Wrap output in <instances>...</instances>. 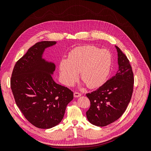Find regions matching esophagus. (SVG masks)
<instances>
[{"mask_svg":"<svg viewBox=\"0 0 151 151\" xmlns=\"http://www.w3.org/2000/svg\"><path fill=\"white\" fill-rule=\"evenodd\" d=\"M74 96L75 98H79L81 96V94L80 93H78V92H74Z\"/></svg>","mask_w":151,"mask_h":151,"instance_id":"1","label":"esophagus"}]
</instances>
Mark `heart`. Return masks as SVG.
<instances>
[{
  "instance_id": "b5f03b06",
  "label": "heart",
  "mask_w": 151,
  "mask_h": 151,
  "mask_svg": "<svg viewBox=\"0 0 151 151\" xmlns=\"http://www.w3.org/2000/svg\"><path fill=\"white\" fill-rule=\"evenodd\" d=\"M112 56L108 50L94 46L74 48L68 54V60H61L59 65L60 76L67 86L74 84L78 79L89 88H94L106 81L111 70Z\"/></svg>"
}]
</instances>
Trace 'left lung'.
I'll use <instances>...</instances> for the list:
<instances>
[{"label": "left lung", "instance_id": "obj_1", "mask_svg": "<svg viewBox=\"0 0 151 151\" xmlns=\"http://www.w3.org/2000/svg\"><path fill=\"white\" fill-rule=\"evenodd\" d=\"M118 70L98 89L86 94L91 106L86 112L92 124L104 127L115 122L126 110L134 89V73L129 59L115 46Z\"/></svg>", "mask_w": 151, "mask_h": 151}]
</instances>
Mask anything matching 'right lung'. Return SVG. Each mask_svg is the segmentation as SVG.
<instances>
[{
  "label": "right lung",
  "instance_id": "1",
  "mask_svg": "<svg viewBox=\"0 0 151 151\" xmlns=\"http://www.w3.org/2000/svg\"><path fill=\"white\" fill-rule=\"evenodd\" d=\"M55 44L56 42L43 41L29 48L16 62L11 79L17 106L28 121L39 129L57 125L74 98L70 89L53 81L55 65L42 58L45 49Z\"/></svg>",
  "mask_w": 151,
  "mask_h": 151
}]
</instances>
